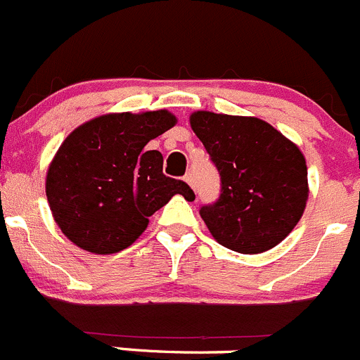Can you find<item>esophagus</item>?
<instances>
[{
    "label": "esophagus",
    "mask_w": 360,
    "mask_h": 360,
    "mask_svg": "<svg viewBox=\"0 0 360 360\" xmlns=\"http://www.w3.org/2000/svg\"><path fill=\"white\" fill-rule=\"evenodd\" d=\"M184 180H186V182L189 184V186L194 189V178H193V173H187L186 176H184Z\"/></svg>",
    "instance_id": "obj_1"
}]
</instances>
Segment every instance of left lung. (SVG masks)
Wrapping results in <instances>:
<instances>
[{"label": "left lung", "instance_id": "8db88e82", "mask_svg": "<svg viewBox=\"0 0 360 360\" xmlns=\"http://www.w3.org/2000/svg\"><path fill=\"white\" fill-rule=\"evenodd\" d=\"M191 127L221 176L219 198L200 208L215 240L244 255L279 244L306 208L300 150L258 118L198 111Z\"/></svg>", "mask_w": 360, "mask_h": 360}]
</instances>
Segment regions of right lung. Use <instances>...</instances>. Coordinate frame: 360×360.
<instances>
[{"label": "right lung", "instance_id": "add662e5", "mask_svg": "<svg viewBox=\"0 0 360 360\" xmlns=\"http://www.w3.org/2000/svg\"><path fill=\"white\" fill-rule=\"evenodd\" d=\"M174 123L167 111L120 112L86 122L65 139L47 171L46 194L75 245L97 255L122 251L174 194L194 198L184 180L162 173V153L145 150Z\"/></svg>", "mask_w": 360, "mask_h": 360}]
</instances>
